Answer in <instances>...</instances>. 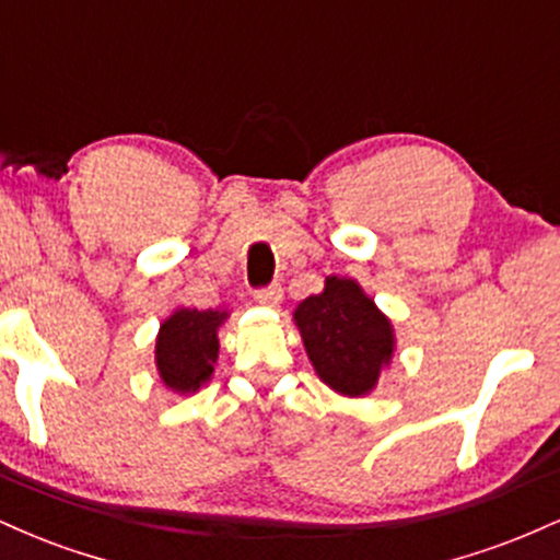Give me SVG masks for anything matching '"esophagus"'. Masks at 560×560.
I'll return each instance as SVG.
<instances>
[{"label":"esophagus","mask_w":560,"mask_h":560,"mask_svg":"<svg viewBox=\"0 0 560 560\" xmlns=\"http://www.w3.org/2000/svg\"><path fill=\"white\" fill-rule=\"evenodd\" d=\"M281 298H284V289H281L279 284L262 287V289H258V292H255V300H258L260 305H268V307L279 305Z\"/></svg>","instance_id":"1"}]
</instances>
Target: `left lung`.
<instances>
[{"instance_id": "8db88e82", "label": "left lung", "mask_w": 560, "mask_h": 560, "mask_svg": "<svg viewBox=\"0 0 560 560\" xmlns=\"http://www.w3.org/2000/svg\"><path fill=\"white\" fill-rule=\"evenodd\" d=\"M294 324L318 378L339 395H369L395 355L392 320L355 279L326 276L324 292L298 305Z\"/></svg>"}]
</instances>
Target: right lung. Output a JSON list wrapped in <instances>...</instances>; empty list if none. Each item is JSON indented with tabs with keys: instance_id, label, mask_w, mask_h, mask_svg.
<instances>
[{
	"instance_id": "add662e5",
	"label": "right lung",
	"mask_w": 560,
	"mask_h": 560,
	"mask_svg": "<svg viewBox=\"0 0 560 560\" xmlns=\"http://www.w3.org/2000/svg\"><path fill=\"white\" fill-rule=\"evenodd\" d=\"M226 318V311L178 307L160 324L155 363L165 387L191 395L210 382L218 361V326Z\"/></svg>"
}]
</instances>
